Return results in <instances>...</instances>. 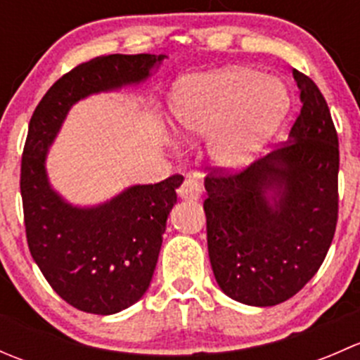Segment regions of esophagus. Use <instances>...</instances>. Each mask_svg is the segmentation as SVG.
I'll list each match as a JSON object with an SVG mask.
<instances>
[{
	"label": "esophagus",
	"mask_w": 360,
	"mask_h": 360,
	"mask_svg": "<svg viewBox=\"0 0 360 360\" xmlns=\"http://www.w3.org/2000/svg\"><path fill=\"white\" fill-rule=\"evenodd\" d=\"M179 197L184 200H198L202 197V184L195 177H186L179 188Z\"/></svg>",
	"instance_id": "esophagus-1"
}]
</instances>
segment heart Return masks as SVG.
Masks as SVG:
<instances>
[{
  "instance_id": "1",
  "label": "heart",
  "mask_w": 360,
  "mask_h": 360,
  "mask_svg": "<svg viewBox=\"0 0 360 360\" xmlns=\"http://www.w3.org/2000/svg\"><path fill=\"white\" fill-rule=\"evenodd\" d=\"M289 110L277 78L252 68H230L181 82L169 103L170 132L186 144L209 137V155L223 169L257 158Z\"/></svg>"
}]
</instances>
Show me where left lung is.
Listing matches in <instances>:
<instances>
[{
	"label": "left lung",
	"mask_w": 360,
	"mask_h": 360,
	"mask_svg": "<svg viewBox=\"0 0 360 360\" xmlns=\"http://www.w3.org/2000/svg\"><path fill=\"white\" fill-rule=\"evenodd\" d=\"M300 115L282 148L244 170L205 177L207 248L217 284L233 300L274 307L317 274L338 223L340 146L319 86L292 71Z\"/></svg>",
	"instance_id": "obj_1"
}]
</instances>
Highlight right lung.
Instances as JSON below:
<instances>
[{
  "instance_id": "right-lung-1",
  "label": "right lung",
  "mask_w": 360,
  "mask_h": 360,
  "mask_svg": "<svg viewBox=\"0 0 360 360\" xmlns=\"http://www.w3.org/2000/svg\"><path fill=\"white\" fill-rule=\"evenodd\" d=\"M163 59L112 53L79 64L50 86L29 122L20 165L29 250L53 291L86 314L125 310L150 288L183 176L137 184L103 205L82 209L50 188L46 151L72 104L90 94L143 82Z\"/></svg>"
}]
</instances>
